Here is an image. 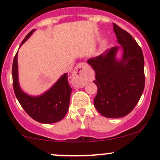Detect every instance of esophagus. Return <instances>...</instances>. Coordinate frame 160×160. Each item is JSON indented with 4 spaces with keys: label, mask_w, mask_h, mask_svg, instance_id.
<instances>
[{
    "label": "esophagus",
    "mask_w": 160,
    "mask_h": 160,
    "mask_svg": "<svg viewBox=\"0 0 160 160\" xmlns=\"http://www.w3.org/2000/svg\"><path fill=\"white\" fill-rule=\"evenodd\" d=\"M89 79V78L87 74V65L83 63L79 64L71 75L72 83L75 87L82 88L86 85Z\"/></svg>",
    "instance_id": "obj_1"
}]
</instances>
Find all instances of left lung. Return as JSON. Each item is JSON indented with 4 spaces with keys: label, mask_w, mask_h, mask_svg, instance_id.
<instances>
[{
    "label": "left lung",
    "mask_w": 160,
    "mask_h": 160,
    "mask_svg": "<svg viewBox=\"0 0 160 160\" xmlns=\"http://www.w3.org/2000/svg\"><path fill=\"white\" fill-rule=\"evenodd\" d=\"M113 26L117 42L123 49L122 60H116L119 47H115L87 62L95 73V108L104 117L119 118L132 111L142 95L144 60L140 46L131 34L115 23Z\"/></svg>",
    "instance_id": "obj_1"
}]
</instances>
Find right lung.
<instances>
[{
    "label": "right lung",
    "instance_id": "right-lung-1",
    "mask_svg": "<svg viewBox=\"0 0 160 160\" xmlns=\"http://www.w3.org/2000/svg\"><path fill=\"white\" fill-rule=\"evenodd\" d=\"M34 29L27 34L22 42V46L26 41ZM18 52L12 62V86L15 95L25 111L41 123H53L60 121L67 113L70 104L71 88L68 81V74L62 75L49 90L40 96L32 97L22 91L18 80Z\"/></svg>",
    "mask_w": 160,
    "mask_h": 160
}]
</instances>
